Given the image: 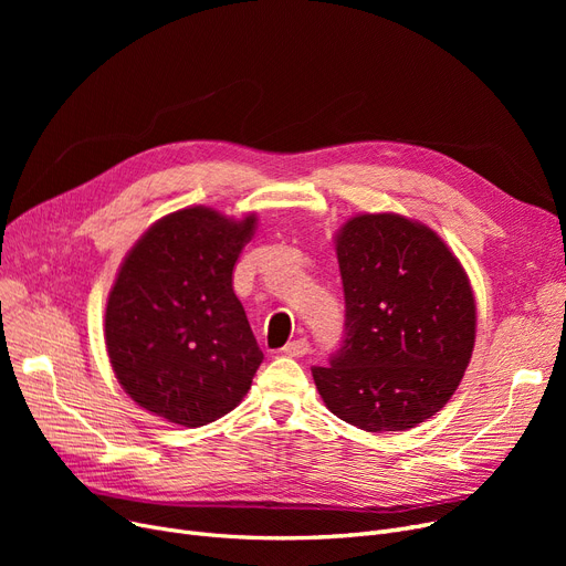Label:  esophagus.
Returning a JSON list of instances; mask_svg holds the SVG:
<instances>
[{
    "instance_id": "obj_1",
    "label": "esophagus",
    "mask_w": 566,
    "mask_h": 566,
    "mask_svg": "<svg viewBox=\"0 0 566 566\" xmlns=\"http://www.w3.org/2000/svg\"><path fill=\"white\" fill-rule=\"evenodd\" d=\"M282 353L289 355V358H303V355L310 353V342H307L305 337L293 339V342H289V344L282 348Z\"/></svg>"
}]
</instances>
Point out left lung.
Instances as JSON below:
<instances>
[{"mask_svg":"<svg viewBox=\"0 0 566 566\" xmlns=\"http://www.w3.org/2000/svg\"><path fill=\"white\" fill-rule=\"evenodd\" d=\"M344 342L312 376L339 420L406 431L450 401L474 346L472 286L429 227L395 213L355 216L337 233Z\"/></svg>","mask_w":566,"mask_h":566,"instance_id":"obj_1","label":"left lung"}]
</instances>
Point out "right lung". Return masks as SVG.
<instances>
[{
  "label": "right lung",
  "mask_w": 566,
  "mask_h": 566,
  "mask_svg": "<svg viewBox=\"0 0 566 566\" xmlns=\"http://www.w3.org/2000/svg\"><path fill=\"white\" fill-rule=\"evenodd\" d=\"M256 218L192 206L158 220L118 268L105 310L112 369L130 399L178 427H203L248 395L263 353L233 293Z\"/></svg>",
  "instance_id": "obj_1"
}]
</instances>
